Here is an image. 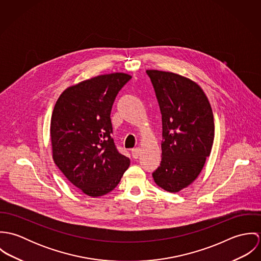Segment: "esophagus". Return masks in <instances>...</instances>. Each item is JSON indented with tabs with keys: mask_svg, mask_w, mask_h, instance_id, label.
<instances>
[{
	"mask_svg": "<svg viewBox=\"0 0 261 261\" xmlns=\"http://www.w3.org/2000/svg\"><path fill=\"white\" fill-rule=\"evenodd\" d=\"M141 150H142V149H140V148H135V149H132V154H133V156H134L135 159H138V158L140 156V154H141Z\"/></svg>",
	"mask_w": 261,
	"mask_h": 261,
	"instance_id": "esophagus-1",
	"label": "esophagus"
}]
</instances>
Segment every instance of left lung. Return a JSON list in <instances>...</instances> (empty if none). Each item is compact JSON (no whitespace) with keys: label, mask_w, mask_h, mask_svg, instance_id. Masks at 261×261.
Returning a JSON list of instances; mask_svg holds the SVG:
<instances>
[{"label":"left lung","mask_w":261,"mask_h":261,"mask_svg":"<svg viewBox=\"0 0 261 261\" xmlns=\"http://www.w3.org/2000/svg\"><path fill=\"white\" fill-rule=\"evenodd\" d=\"M162 112L161 166L155 184L170 193L191 185L204 168L214 142V116L203 89L185 76L147 70Z\"/></svg>","instance_id":"left-lung-1"}]
</instances>
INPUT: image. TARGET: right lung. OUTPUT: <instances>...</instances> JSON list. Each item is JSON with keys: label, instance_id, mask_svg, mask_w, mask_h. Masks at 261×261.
<instances>
[{"label": "right lung", "instance_id": "obj_1", "mask_svg": "<svg viewBox=\"0 0 261 261\" xmlns=\"http://www.w3.org/2000/svg\"><path fill=\"white\" fill-rule=\"evenodd\" d=\"M132 78L101 74L67 87L51 116L52 158L66 179L89 197L112 191L129 167L111 137V112L118 90Z\"/></svg>", "mask_w": 261, "mask_h": 261}]
</instances>
